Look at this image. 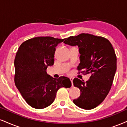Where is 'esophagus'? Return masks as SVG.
I'll return each instance as SVG.
<instances>
[{
	"label": "esophagus",
	"instance_id": "1",
	"mask_svg": "<svg viewBox=\"0 0 127 127\" xmlns=\"http://www.w3.org/2000/svg\"><path fill=\"white\" fill-rule=\"evenodd\" d=\"M70 81H71V85H72V86H73V78H72V77H70Z\"/></svg>",
	"mask_w": 127,
	"mask_h": 127
}]
</instances>
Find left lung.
Wrapping results in <instances>:
<instances>
[{
  "label": "left lung",
  "instance_id": "8db88e82",
  "mask_svg": "<svg viewBox=\"0 0 127 127\" xmlns=\"http://www.w3.org/2000/svg\"><path fill=\"white\" fill-rule=\"evenodd\" d=\"M64 40L65 44L79 47V71L82 70L81 73L84 74H91L86 82L74 79L73 85L80 89V96L73 102L82 109H94L103 101L112 85L117 70L114 49L108 39L89 33H80Z\"/></svg>",
  "mask_w": 127,
  "mask_h": 127
}]
</instances>
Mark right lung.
I'll use <instances>...</instances> for the list:
<instances>
[{"instance_id": "1", "label": "right lung", "mask_w": 127, "mask_h": 127, "mask_svg": "<svg viewBox=\"0 0 127 127\" xmlns=\"http://www.w3.org/2000/svg\"><path fill=\"white\" fill-rule=\"evenodd\" d=\"M65 39L39 36L28 39L20 45L15 59V83L31 107L43 109L54 102L60 88H70L69 78L55 79L46 72L54 64L56 47Z\"/></svg>"}]
</instances>
